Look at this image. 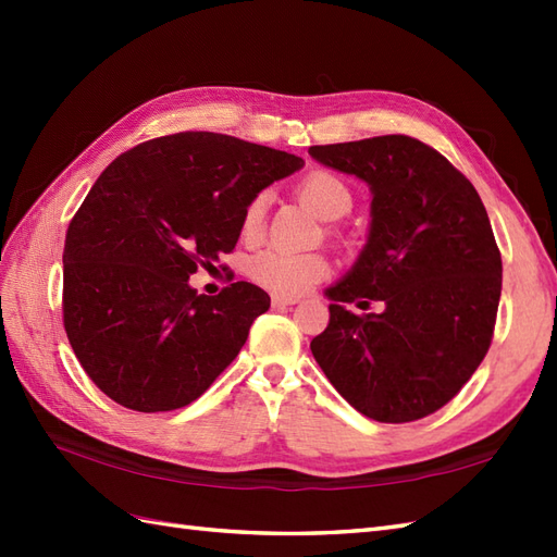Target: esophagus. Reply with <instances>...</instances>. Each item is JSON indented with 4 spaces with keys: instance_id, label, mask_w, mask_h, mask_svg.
<instances>
[{
    "instance_id": "34e87169",
    "label": "esophagus",
    "mask_w": 557,
    "mask_h": 557,
    "mask_svg": "<svg viewBox=\"0 0 557 557\" xmlns=\"http://www.w3.org/2000/svg\"><path fill=\"white\" fill-rule=\"evenodd\" d=\"M270 301H272V306H275V309H285V306H294L299 299L287 297V294H272Z\"/></svg>"
}]
</instances>
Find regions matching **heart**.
I'll list each match as a JSON object with an SVG mask.
<instances>
[{
    "mask_svg": "<svg viewBox=\"0 0 557 557\" xmlns=\"http://www.w3.org/2000/svg\"><path fill=\"white\" fill-rule=\"evenodd\" d=\"M299 198L321 220H339L351 210V191L337 174L327 170H313L304 176L297 186ZM265 194H258L248 200L242 215V234L253 239L265 224ZM327 260L321 253L289 251V248L270 246L248 260V275L258 285L280 294H301L313 282L327 275Z\"/></svg>",
    "mask_w": 557,
    "mask_h": 557,
    "instance_id": "obj_1",
    "label": "heart"
}]
</instances>
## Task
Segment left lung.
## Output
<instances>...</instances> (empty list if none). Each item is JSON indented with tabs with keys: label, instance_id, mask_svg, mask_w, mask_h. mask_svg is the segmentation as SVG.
Segmentation results:
<instances>
[{
	"label": "left lung",
	"instance_id": "obj_1",
	"mask_svg": "<svg viewBox=\"0 0 557 557\" xmlns=\"http://www.w3.org/2000/svg\"><path fill=\"white\" fill-rule=\"evenodd\" d=\"M325 168L371 188L369 236L325 289L330 323L311 339L327 381L363 417L407 423L453 399L486 357L503 260L476 188L409 136L311 146ZM381 300L384 311L357 317Z\"/></svg>",
	"mask_w": 557,
	"mask_h": 557
}]
</instances>
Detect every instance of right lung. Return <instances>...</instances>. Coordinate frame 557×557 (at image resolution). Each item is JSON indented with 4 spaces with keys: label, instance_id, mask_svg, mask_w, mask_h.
I'll use <instances>...</instances> for the list:
<instances>
[{
    "label": "right lung",
    "instance_id": "right-lung-1",
    "mask_svg": "<svg viewBox=\"0 0 557 557\" xmlns=\"http://www.w3.org/2000/svg\"><path fill=\"white\" fill-rule=\"evenodd\" d=\"M304 168L285 150L212 134L152 138L104 170L69 224L64 327L83 371L116 405H191L242 351L268 294L218 297L188 277L239 242L248 200Z\"/></svg>",
    "mask_w": 557,
    "mask_h": 557
}]
</instances>
